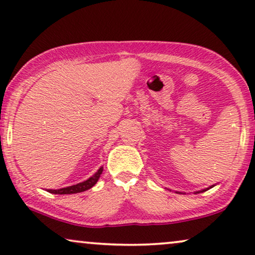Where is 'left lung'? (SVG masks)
I'll use <instances>...</instances> for the list:
<instances>
[{"label": "left lung", "mask_w": 255, "mask_h": 255, "mask_svg": "<svg viewBox=\"0 0 255 255\" xmlns=\"http://www.w3.org/2000/svg\"><path fill=\"white\" fill-rule=\"evenodd\" d=\"M211 187H214V186H210V187L209 188H211ZM209 188H207V189H209ZM207 189H203V191H201V192H204V191H207ZM178 193V192H177ZM198 193H200V192H196L195 193V194H198ZM179 194H180V193H179Z\"/></svg>", "instance_id": "left-lung-1"}]
</instances>
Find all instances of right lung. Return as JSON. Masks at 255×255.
Wrapping results in <instances>:
<instances>
[{
	"instance_id": "right-lung-1",
	"label": "right lung",
	"mask_w": 255,
	"mask_h": 255,
	"mask_svg": "<svg viewBox=\"0 0 255 255\" xmlns=\"http://www.w3.org/2000/svg\"><path fill=\"white\" fill-rule=\"evenodd\" d=\"M102 172H103V166L100 167L99 170L92 175V177L89 178L88 180L82 181L77 185L69 186V187H64V188H60V189H47V192L52 193V194H75V193H81V192L88 191V189H90L91 187H93V186L97 184V181H98Z\"/></svg>"
}]
</instances>
